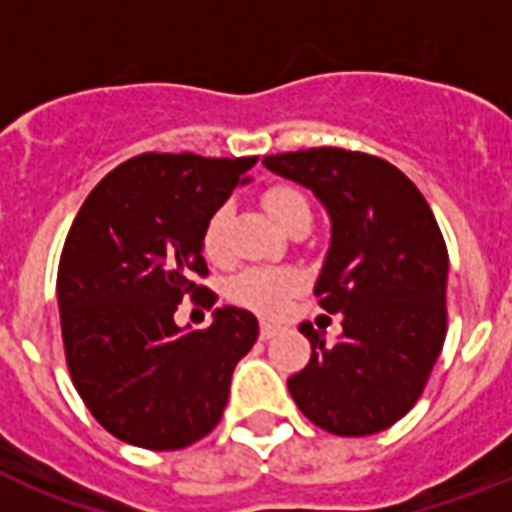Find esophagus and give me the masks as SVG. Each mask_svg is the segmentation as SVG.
Returning a JSON list of instances; mask_svg holds the SVG:
<instances>
[{
    "mask_svg": "<svg viewBox=\"0 0 512 512\" xmlns=\"http://www.w3.org/2000/svg\"><path fill=\"white\" fill-rule=\"evenodd\" d=\"M276 335H279V327H276V324H268V321L260 324V337H263V340H271V337Z\"/></svg>",
    "mask_w": 512,
    "mask_h": 512,
    "instance_id": "34e87169",
    "label": "esophagus"
}]
</instances>
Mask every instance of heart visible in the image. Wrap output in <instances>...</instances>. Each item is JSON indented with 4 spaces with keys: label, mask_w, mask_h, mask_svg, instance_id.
<instances>
[{
    "label": "heart",
    "mask_w": 512,
    "mask_h": 512,
    "mask_svg": "<svg viewBox=\"0 0 512 512\" xmlns=\"http://www.w3.org/2000/svg\"><path fill=\"white\" fill-rule=\"evenodd\" d=\"M263 204L268 215L281 225L292 228L300 220H311V204L303 191L292 185H273L263 193ZM228 223H231V207H220L207 217L201 231V249L212 263H223L228 257ZM303 289V276L289 268H249L239 273L228 287V295L236 305L255 311L260 316H279L292 297Z\"/></svg>",
    "instance_id": "heart-1"
}]
</instances>
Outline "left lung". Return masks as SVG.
<instances>
[{"instance_id":"8db88e82","label":"left lung","mask_w":512,"mask_h":512,"mask_svg":"<svg viewBox=\"0 0 512 512\" xmlns=\"http://www.w3.org/2000/svg\"><path fill=\"white\" fill-rule=\"evenodd\" d=\"M281 177L327 207L332 241L313 287L342 313L327 342L311 321V361L287 388L300 412L335 436H372L404 417L425 390L446 337L449 255L417 185L380 156L308 148L265 156Z\"/></svg>"}]
</instances>
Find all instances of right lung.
Wrapping results in <instances>:
<instances>
[{"label": "right lung", "mask_w": 512, "mask_h": 512, "mask_svg": "<svg viewBox=\"0 0 512 512\" xmlns=\"http://www.w3.org/2000/svg\"><path fill=\"white\" fill-rule=\"evenodd\" d=\"M257 156L140 154L84 199L63 244L58 308L74 388L103 428L132 446L196 444L228 404L231 374L257 340L244 308H217L207 329L175 324L183 297L212 308L201 231Z\"/></svg>", "instance_id": "1"}]
</instances>
